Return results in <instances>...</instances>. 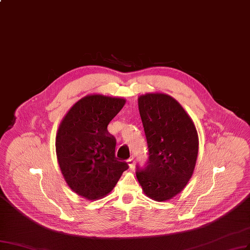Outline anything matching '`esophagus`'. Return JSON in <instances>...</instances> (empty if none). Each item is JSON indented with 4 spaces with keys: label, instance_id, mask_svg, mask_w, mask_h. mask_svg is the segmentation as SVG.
<instances>
[{
    "label": "esophagus",
    "instance_id": "obj_1",
    "mask_svg": "<svg viewBox=\"0 0 250 250\" xmlns=\"http://www.w3.org/2000/svg\"><path fill=\"white\" fill-rule=\"evenodd\" d=\"M126 163H127V165H128V168H130V169L134 168V159H133V158L128 159V160L126 161Z\"/></svg>",
    "mask_w": 250,
    "mask_h": 250
}]
</instances>
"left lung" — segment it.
Instances as JSON below:
<instances>
[{"instance_id":"obj_1","label":"left lung","mask_w":250,"mask_h":250,"mask_svg":"<svg viewBox=\"0 0 250 250\" xmlns=\"http://www.w3.org/2000/svg\"><path fill=\"white\" fill-rule=\"evenodd\" d=\"M149 158L136 176L142 191L166 201L186 187L198 155V134L191 117L172 96L152 92L138 98Z\"/></svg>"}]
</instances>
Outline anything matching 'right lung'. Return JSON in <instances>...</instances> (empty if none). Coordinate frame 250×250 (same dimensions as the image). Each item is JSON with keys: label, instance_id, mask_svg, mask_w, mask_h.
<instances>
[{"label": "right lung", "instance_id": "obj_1", "mask_svg": "<svg viewBox=\"0 0 250 250\" xmlns=\"http://www.w3.org/2000/svg\"><path fill=\"white\" fill-rule=\"evenodd\" d=\"M125 104L123 98L88 94L61 120L56 155L64 180L79 196L88 200L104 197L128 168L116 160V140L107 130Z\"/></svg>", "mask_w": 250, "mask_h": 250}]
</instances>
